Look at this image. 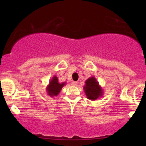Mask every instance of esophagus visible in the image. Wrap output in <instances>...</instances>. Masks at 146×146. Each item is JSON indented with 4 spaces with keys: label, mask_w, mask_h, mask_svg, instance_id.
<instances>
[{
    "label": "esophagus",
    "mask_w": 146,
    "mask_h": 146,
    "mask_svg": "<svg viewBox=\"0 0 146 146\" xmlns=\"http://www.w3.org/2000/svg\"><path fill=\"white\" fill-rule=\"evenodd\" d=\"M71 84L72 86H77L78 85V82H72Z\"/></svg>",
    "instance_id": "1"
}]
</instances>
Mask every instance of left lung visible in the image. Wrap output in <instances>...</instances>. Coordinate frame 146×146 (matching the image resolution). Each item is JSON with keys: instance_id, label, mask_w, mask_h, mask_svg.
Here are the masks:
<instances>
[{"instance_id": "obj_1", "label": "left lung", "mask_w": 146, "mask_h": 146, "mask_svg": "<svg viewBox=\"0 0 146 146\" xmlns=\"http://www.w3.org/2000/svg\"><path fill=\"white\" fill-rule=\"evenodd\" d=\"M83 88L86 98L90 100L94 101L102 98L104 95L102 87L99 84L98 80L94 77H90L87 79Z\"/></svg>"}]
</instances>
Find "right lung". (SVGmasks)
<instances>
[{
	"mask_svg": "<svg viewBox=\"0 0 146 146\" xmlns=\"http://www.w3.org/2000/svg\"><path fill=\"white\" fill-rule=\"evenodd\" d=\"M65 84H66V82H59L58 77L56 75H54L50 80L49 84L46 86V91L47 92L48 96L51 97V98L58 96L60 92L61 91L62 88Z\"/></svg>",
	"mask_w": 146,
	"mask_h": 146,
	"instance_id": "obj_1",
	"label": "right lung"
}]
</instances>
